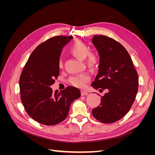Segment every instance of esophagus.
Returning a JSON list of instances; mask_svg holds the SVG:
<instances>
[{"mask_svg":"<svg viewBox=\"0 0 155 155\" xmlns=\"http://www.w3.org/2000/svg\"><path fill=\"white\" fill-rule=\"evenodd\" d=\"M81 96H87L88 94V93L86 91H81Z\"/></svg>","mask_w":155,"mask_h":155,"instance_id":"1","label":"esophagus"}]
</instances>
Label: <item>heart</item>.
Listing matches in <instances>:
<instances>
[{"label": "heart", "instance_id": "1", "mask_svg": "<svg viewBox=\"0 0 155 155\" xmlns=\"http://www.w3.org/2000/svg\"><path fill=\"white\" fill-rule=\"evenodd\" d=\"M70 53L76 58L81 60H85L87 59V64L88 67H96L98 59L97 57L94 54H89L88 46L81 41H77L72 45L70 49ZM58 65L60 68L63 67V63L62 59H59ZM90 75L88 73L85 72L79 75H76L69 79V83L74 87L78 88H83L86 85V83L90 81Z\"/></svg>", "mask_w": 155, "mask_h": 155}]
</instances>
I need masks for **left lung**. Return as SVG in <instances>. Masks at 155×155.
I'll use <instances>...</instances> for the list:
<instances>
[{
	"instance_id": "1",
	"label": "left lung",
	"mask_w": 155,
	"mask_h": 155,
	"mask_svg": "<svg viewBox=\"0 0 155 155\" xmlns=\"http://www.w3.org/2000/svg\"><path fill=\"white\" fill-rule=\"evenodd\" d=\"M92 42L100 56L98 73L92 86L108 89L92 113L101 122L112 124L122 118L132 107L138 88V74L128 51L118 42L101 35L94 36Z\"/></svg>"
}]
</instances>
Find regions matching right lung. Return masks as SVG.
Returning <instances> with one entry per match:
<instances>
[{
  "label": "right lung",
  "instance_id": "add662e5",
  "mask_svg": "<svg viewBox=\"0 0 155 155\" xmlns=\"http://www.w3.org/2000/svg\"><path fill=\"white\" fill-rule=\"evenodd\" d=\"M72 36H55L33 51L19 79L21 101L27 113L37 122L54 125L67 118L72 103L81 96L74 87L53 92L51 86L59 76L58 62L63 46Z\"/></svg>",
  "mask_w": 155,
  "mask_h": 155
}]
</instances>
